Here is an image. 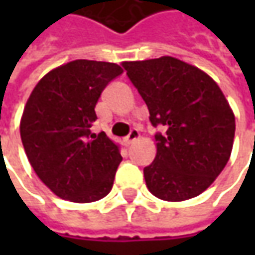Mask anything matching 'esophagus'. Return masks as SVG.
I'll return each mask as SVG.
<instances>
[{
  "mask_svg": "<svg viewBox=\"0 0 255 255\" xmlns=\"http://www.w3.org/2000/svg\"><path fill=\"white\" fill-rule=\"evenodd\" d=\"M139 136H140L139 130H137V129H132V130H130V133L126 136V139H125V140H126V143H128V144H130V143L134 142L136 139H139Z\"/></svg>",
  "mask_w": 255,
  "mask_h": 255,
  "instance_id": "34e87169",
  "label": "esophagus"
}]
</instances>
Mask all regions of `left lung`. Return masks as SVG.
I'll return each mask as SVG.
<instances>
[{
	"instance_id": "left-lung-1",
	"label": "left lung",
	"mask_w": 255,
	"mask_h": 255,
	"mask_svg": "<svg viewBox=\"0 0 255 255\" xmlns=\"http://www.w3.org/2000/svg\"><path fill=\"white\" fill-rule=\"evenodd\" d=\"M147 105L156 157L143 169L149 191L166 201L201 194L230 159L236 132L233 109L219 85L194 65L173 56L123 62Z\"/></svg>"
}]
</instances>
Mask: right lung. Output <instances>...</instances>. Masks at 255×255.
I'll list each match as a JSON object with an SVG mask.
<instances>
[{"instance_id":"obj_1","label":"right lung","mask_w":255,"mask_h":255,"mask_svg":"<svg viewBox=\"0 0 255 255\" xmlns=\"http://www.w3.org/2000/svg\"><path fill=\"white\" fill-rule=\"evenodd\" d=\"M116 64L76 59L49 71L31 92L19 123L26 157L45 186L64 200L92 203L112 190L122 156L101 132H91L95 106Z\"/></svg>"}]
</instances>
